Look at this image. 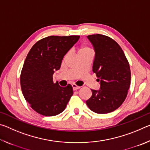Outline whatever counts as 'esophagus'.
<instances>
[{
  "label": "esophagus",
  "mask_w": 150,
  "mask_h": 150,
  "mask_svg": "<svg viewBox=\"0 0 150 150\" xmlns=\"http://www.w3.org/2000/svg\"><path fill=\"white\" fill-rule=\"evenodd\" d=\"M72 87H73V91L78 90V89H79V88H80V87H79V86H77V85H75V84H73L72 85Z\"/></svg>",
  "instance_id": "1"
}]
</instances>
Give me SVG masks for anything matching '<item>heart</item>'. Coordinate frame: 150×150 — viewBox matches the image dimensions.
I'll return each mask as SVG.
<instances>
[{"mask_svg": "<svg viewBox=\"0 0 150 150\" xmlns=\"http://www.w3.org/2000/svg\"><path fill=\"white\" fill-rule=\"evenodd\" d=\"M88 51H91V50L89 49V47H88L87 46H82L79 49V53L85 52H88Z\"/></svg>", "mask_w": 150, "mask_h": 150, "instance_id": "obj_1", "label": "heart"}]
</instances>
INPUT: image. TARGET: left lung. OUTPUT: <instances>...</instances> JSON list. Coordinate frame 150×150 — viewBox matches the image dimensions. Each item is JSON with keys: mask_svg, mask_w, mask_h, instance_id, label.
I'll use <instances>...</instances> for the list:
<instances>
[{"mask_svg": "<svg viewBox=\"0 0 150 150\" xmlns=\"http://www.w3.org/2000/svg\"><path fill=\"white\" fill-rule=\"evenodd\" d=\"M95 50L93 71L100 82V89L92 91L86 101L91 110L107 114L120 107L130 85V65L120 45L106 35H87Z\"/></svg>", "mask_w": 150, "mask_h": 150, "instance_id": "obj_1", "label": "left lung"}]
</instances>
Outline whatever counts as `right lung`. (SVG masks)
<instances>
[{"mask_svg":"<svg viewBox=\"0 0 150 150\" xmlns=\"http://www.w3.org/2000/svg\"><path fill=\"white\" fill-rule=\"evenodd\" d=\"M79 38L48 36L35 43L28 54L20 75V85L25 99L40 115H59L73 95L72 86L60 87L58 82L54 83L53 75L60 69L63 57Z\"/></svg>","mask_w":150,"mask_h":150,"instance_id":"right-lung-1","label":"right lung"}]
</instances>
